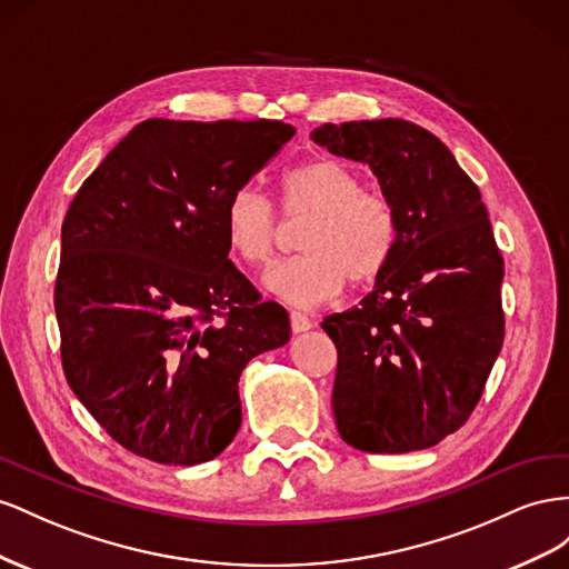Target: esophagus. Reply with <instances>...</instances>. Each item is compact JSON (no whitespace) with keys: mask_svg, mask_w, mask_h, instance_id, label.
Here are the masks:
<instances>
[{"mask_svg":"<svg viewBox=\"0 0 569 569\" xmlns=\"http://www.w3.org/2000/svg\"><path fill=\"white\" fill-rule=\"evenodd\" d=\"M288 321H290V331H293V333H302L307 329H312V319L300 315V312H290Z\"/></svg>","mask_w":569,"mask_h":569,"instance_id":"1","label":"esophagus"}]
</instances>
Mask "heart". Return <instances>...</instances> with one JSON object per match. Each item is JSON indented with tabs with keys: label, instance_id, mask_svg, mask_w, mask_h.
<instances>
[{
	"label": "heart",
	"instance_id": "b5f03b06",
	"mask_svg": "<svg viewBox=\"0 0 569 569\" xmlns=\"http://www.w3.org/2000/svg\"><path fill=\"white\" fill-rule=\"evenodd\" d=\"M281 209L288 219L310 217L300 257L267 271L264 286L298 307L329 302L350 281L375 286L400 248V214L383 192L365 190V178L336 157H315L281 176ZM226 248L250 267H264L281 242V217L262 190L236 188L221 212Z\"/></svg>",
	"mask_w": 569,
	"mask_h": 569
}]
</instances>
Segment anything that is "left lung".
I'll list each match as a JSON object with an SVG mask.
<instances>
[{"mask_svg": "<svg viewBox=\"0 0 569 569\" xmlns=\"http://www.w3.org/2000/svg\"><path fill=\"white\" fill-rule=\"evenodd\" d=\"M312 140L369 164L402 226L375 290L321 323L338 350V433L365 452L429 448L475 412L506 333L489 212L427 128L402 119L323 123Z\"/></svg>", "mask_w": 569, "mask_h": 569, "instance_id": "obj_1", "label": "left lung"}]
</instances>
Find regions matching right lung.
I'll return each mask as SVG.
<instances>
[{"label": "right lung", "instance_id": "right-lung-1", "mask_svg": "<svg viewBox=\"0 0 569 569\" xmlns=\"http://www.w3.org/2000/svg\"><path fill=\"white\" fill-rule=\"evenodd\" d=\"M293 136L269 119H148L76 192L54 281L61 367L133 456L217 458L240 429L242 369L288 343L283 307L229 259L221 212Z\"/></svg>", "mask_w": 569, "mask_h": 569}]
</instances>
